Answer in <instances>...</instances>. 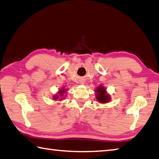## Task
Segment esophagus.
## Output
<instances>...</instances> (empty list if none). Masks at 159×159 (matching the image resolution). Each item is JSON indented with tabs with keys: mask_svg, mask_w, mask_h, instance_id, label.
<instances>
[{
	"mask_svg": "<svg viewBox=\"0 0 159 159\" xmlns=\"http://www.w3.org/2000/svg\"><path fill=\"white\" fill-rule=\"evenodd\" d=\"M82 84H84V82H82Z\"/></svg>",
	"mask_w": 159,
	"mask_h": 159,
	"instance_id": "34e87169",
	"label": "esophagus"
}]
</instances>
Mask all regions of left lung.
<instances>
[{"mask_svg": "<svg viewBox=\"0 0 159 159\" xmlns=\"http://www.w3.org/2000/svg\"><path fill=\"white\" fill-rule=\"evenodd\" d=\"M106 89L102 86H100L95 90V96L98 102L100 103H107L110 101V95L107 94Z\"/></svg>", "mask_w": 159, "mask_h": 159, "instance_id": "obj_1", "label": "left lung"}]
</instances>
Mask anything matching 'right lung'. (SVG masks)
<instances>
[{"instance_id": "obj_1", "label": "right lung", "mask_w": 159, "mask_h": 159, "mask_svg": "<svg viewBox=\"0 0 159 159\" xmlns=\"http://www.w3.org/2000/svg\"><path fill=\"white\" fill-rule=\"evenodd\" d=\"M66 92V89H65L64 88L60 89L58 92V94H56L55 95H53L52 99L54 100H58V99H59V100H61L62 99H64L62 98H63V96H64V94Z\"/></svg>"}]
</instances>
